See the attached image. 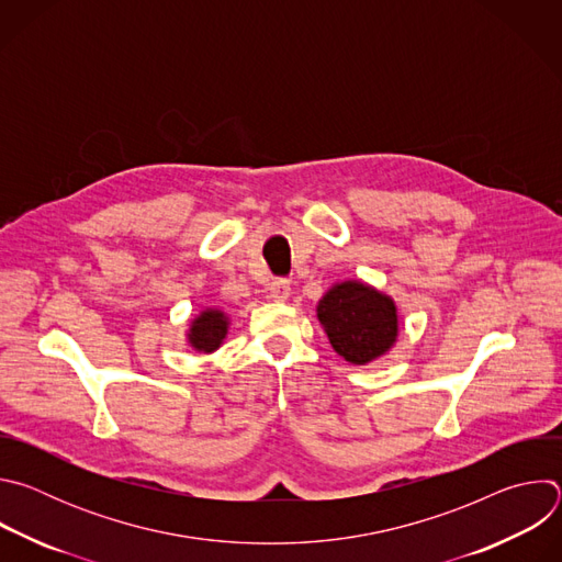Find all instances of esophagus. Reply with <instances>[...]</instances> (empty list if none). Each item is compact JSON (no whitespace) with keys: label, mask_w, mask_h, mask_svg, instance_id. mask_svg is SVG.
Segmentation results:
<instances>
[{"label":"esophagus","mask_w":562,"mask_h":562,"mask_svg":"<svg viewBox=\"0 0 562 562\" xmlns=\"http://www.w3.org/2000/svg\"><path fill=\"white\" fill-rule=\"evenodd\" d=\"M291 295V282L289 280H273L269 284V297H273L276 302H284Z\"/></svg>","instance_id":"obj_1"}]
</instances>
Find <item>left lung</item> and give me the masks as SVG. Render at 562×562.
Segmentation results:
<instances>
[{
  "label": "left lung",
  "instance_id": "obj_1",
  "mask_svg": "<svg viewBox=\"0 0 562 562\" xmlns=\"http://www.w3.org/2000/svg\"><path fill=\"white\" fill-rule=\"evenodd\" d=\"M315 315L334 351L351 364H369L397 342V306L362 280H342L319 297Z\"/></svg>",
  "mask_w": 562,
  "mask_h": 562
}]
</instances>
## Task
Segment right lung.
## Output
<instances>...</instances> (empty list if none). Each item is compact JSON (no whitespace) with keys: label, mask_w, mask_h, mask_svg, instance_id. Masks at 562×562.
I'll list each match as a JSON object with an SVG mask.
<instances>
[{"label":"right lung","mask_w":562,"mask_h":562,"mask_svg":"<svg viewBox=\"0 0 562 562\" xmlns=\"http://www.w3.org/2000/svg\"><path fill=\"white\" fill-rule=\"evenodd\" d=\"M228 325H231V317L222 308L206 306L191 319L187 342L198 353H213L224 345Z\"/></svg>","instance_id":"1"}]
</instances>
